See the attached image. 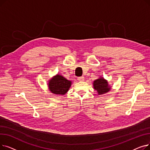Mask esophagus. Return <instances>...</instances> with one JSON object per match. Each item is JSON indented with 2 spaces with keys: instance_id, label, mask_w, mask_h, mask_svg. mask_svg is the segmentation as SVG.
Listing matches in <instances>:
<instances>
[{
  "instance_id": "esophagus-1",
  "label": "esophagus",
  "mask_w": 150,
  "mask_h": 150,
  "mask_svg": "<svg viewBox=\"0 0 150 150\" xmlns=\"http://www.w3.org/2000/svg\"><path fill=\"white\" fill-rule=\"evenodd\" d=\"M78 80L80 81H83L84 80V76H79V77H78Z\"/></svg>"
}]
</instances>
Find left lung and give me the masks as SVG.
Here are the masks:
<instances>
[{"label":"left lung","instance_id":"1","mask_svg":"<svg viewBox=\"0 0 150 150\" xmlns=\"http://www.w3.org/2000/svg\"><path fill=\"white\" fill-rule=\"evenodd\" d=\"M93 88L97 91L98 95L104 94L111 89L108 86V81L103 78H98L93 81Z\"/></svg>","mask_w":150,"mask_h":150}]
</instances>
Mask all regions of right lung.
Masks as SVG:
<instances>
[{
	"mask_svg": "<svg viewBox=\"0 0 150 150\" xmlns=\"http://www.w3.org/2000/svg\"><path fill=\"white\" fill-rule=\"evenodd\" d=\"M71 84L72 83L70 81L61 75H57L50 80L49 88L50 91L54 94L64 95L70 88Z\"/></svg>",
	"mask_w": 150,
	"mask_h": 150,
	"instance_id": "obj_1",
	"label": "right lung"
}]
</instances>
